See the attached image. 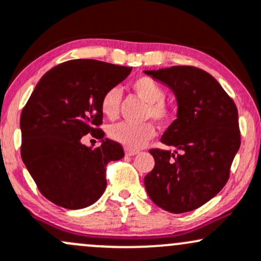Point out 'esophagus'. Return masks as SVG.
Returning <instances> with one entry per match:
<instances>
[{"instance_id":"obj_1","label":"esophagus","mask_w":261,"mask_h":261,"mask_svg":"<svg viewBox=\"0 0 261 261\" xmlns=\"http://www.w3.org/2000/svg\"><path fill=\"white\" fill-rule=\"evenodd\" d=\"M139 153V151L136 150H130V148H126L125 150V154L126 156H135V154Z\"/></svg>"}]
</instances>
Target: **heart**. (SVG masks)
Wrapping results in <instances>:
<instances>
[{
	"mask_svg": "<svg viewBox=\"0 0 261 261\" xmlns=\"http://www.w3.org/2000/svg\"><path fill=\"white\" fill-rule=\"evenodd\" d=\"M134 91L144 101L147 102L145 110L146 117H152L159 124H167L174 115L173 109L170 104L163 101L165 90L157 82L150 76H140L131 84ZM120 90L117 88L109 89L101 99V111L105 116H116L120 104ZM156 134L153 125L150 122L145 124H130V122H119L109 128V136L130 150L142 147L147 144Z\"/></svg>",
	"mask_w": 261,
	"mask_h": 261,
	"instance_id": "1",
	"label": "heart"
}]
</instances>
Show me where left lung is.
<instances>
[{
	"label": "left lung",
	"instance_id": "obj_1",
	"mask_svg": "<svg viewBox=\"0 0 261 261\" xmlns=\"http://www.w3.org/2000/svg\"><path fill=\"white\" fill-rule=\"evenodd\" d=\"M173 91L177 119L161 137L173 152L153 148L145 177L148 197L171 213H186L219 193L240 147L234 101L207 71L187 65L144 70Z\"/></svg>",
	"mask_w": 261,
	"mask_h": 261
}]
</instances>
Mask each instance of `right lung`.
Returning a JSON list of instances; mask_svg holds the SVG:
<instances>
[{
    "mask_svg": "<svg viewBox=\"0 0 261 261\" xmlns=\"http://www.w3.org/2000/svg\"><path fill=\"white\" fill-rule=\"evenodd\" d=\"M131 68L94 59L62 63L37 83L21 115V156L41 193L54 204L82 210L107 188L108 162L124 157L121 145L104 139L101 99ZM99 132L102 145L81 144Z\"/></svg>",
    "mask_w": 261,
    "mask_h": 261,
    "instance_id": "1",
    "label": "right lung"
}]
</instances>
